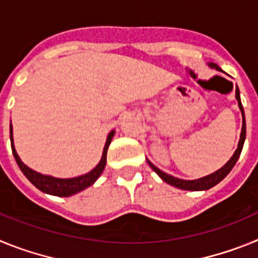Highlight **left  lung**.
Here are the masks:
<instances>
[{
  "label": "left lung",
  "instance_id": "1",
  "mask_svg": "<svg viewBox=\"0 0 258 258\" xmlns=\"http://www.w3.org/2000/svg\"><path fill=\"white\" fill-rule=\"evenodd\" d=\"M209 67L212 68H216L217 71H222L217 64H214V63H209ZM235 97H236V101H238L239 104V108L241 111V116H243V126H241V133H240V140H239L238 143V149L235 150L234 155L231 156L229 161H227L225 165L218 169L217 172L212 173V174L206 175V177H203V178L199 179H192V181H186V179H179V178H175L173 175L170 174H166L165 172L160 170L157 166H155L151 161L147 160L149 165L151 166L152 170L157 173V175L163 179L164 182L166 183L172 184L174 187H178L182 188V190H188V191H203V190H209L211 187L216 186L217 183H220L230 172L231 169L234 168V165L236 164L238 161L239 156H240V152L243 150V145H244V141H245V117H244V109H243V106H241V102H240V93H239V89L236 86V90H235Z\"/></svg>",
  "mask_w": 258,
  "mask_h": 258
}]
</instances>
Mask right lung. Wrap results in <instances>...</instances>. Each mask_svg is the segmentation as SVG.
<instances>
[{
    "label": "right lung",
    "instance_id": "right-lung-1",
    "mask_svg": "<svg viewBox=\"0 0 258 258\" xmlns=\"http://www.w3.org/2000/svg\"><path fill=\"white\" fill-rule=\"evenodd\" d=\"M113 134H115V131L109 132L108 137H107L106 145H104L102 159L94 169L90 170V172L86 173V174L84 175L75 177V178H55V177H51V175H45L41 174V173L35 172V170L28 168L26 164L20 160V157L18 156L17 151H15V147H14L13 125L10 124L11 150H13V155L14 157H15V160H17L18 165H19L20 170H22L23 174L26 175L27 178L29 179V182H31L32 184H35L38 190H41L42 192L50 194V195H55V197H71V195H75V194L80 192V191L85 190L89 186H92V184L97 181L98 177H99V175L102 174V172H103L104 166H106L107 150H108L109 143L112 141Z\"/></svg>",
    "mask_w": 258,
    "mask_h": 258
}]
</instances>
